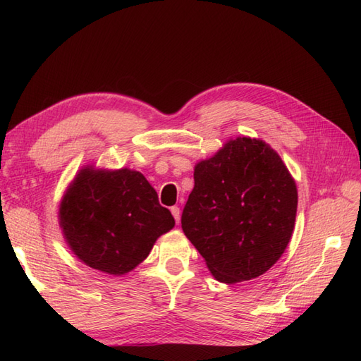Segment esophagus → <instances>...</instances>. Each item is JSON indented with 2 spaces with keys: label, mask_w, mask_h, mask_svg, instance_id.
<instances>
[{
  "label": "esophagus",
  "mask_w": 361,
  "mask_h": 361,
  "mask_svg": "<svg viewBox=\"0 0 361 361\" xmlns=\"http://www.w3.org/2000/svg\"><path fill=\"white\" fill-rule=\"evenodd\" d=\"M170 211H171V214L174 216V220H176V223H179L180 221V209H179V206H173Z\"/></svg>",
  "instance_id": "esophagus-1"
}]
</instances>
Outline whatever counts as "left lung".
<instances>
[{
	"label": "left lung",
	"instance_id": "1",
	"mask_svg": "<svg viewBox=\"0 0 361 361\" xmlns=\"http://www.w3.org/2000/svg\"><path fill=\"white\" fill-rule=\"evenodd\" d=\"M298 191L280 155L260 138L228 140L194 167L182 231L215 280L256 279L285 253Z\"/></svg>",
	"mask_w": 361,
	"mask_h": 361
}]
</instances>
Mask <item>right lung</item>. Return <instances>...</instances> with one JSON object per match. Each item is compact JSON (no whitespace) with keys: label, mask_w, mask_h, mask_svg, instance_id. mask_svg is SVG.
Returning a JSON list of instances; mask_svg holds the SVG:
<instances>
[{"label":"right lung","mask_w":361,"mask_h":361,"mask_svg":"<svg viewBox=\"0 0 361 361\" xmlns=\"http://www.w3.org/2000/svg\"><path fill=\"white\" fill-rule=\"evenodd\" d=\"M64 241L82 264L125 276L143 262L157 239L174 227L147 179L130 169L84 166L59 207Z\"/></svg>","instance_id":"add662e5"}]
</instances>
